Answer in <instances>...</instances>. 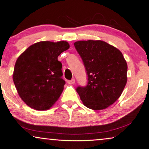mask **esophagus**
Returning a JSON list of instances; mask_svg holds the SVG:
<instances>
[{
  "mask_svg": "<svg viewBox=\"0 0 149 149\" xmlns=\"http://www.w3.org/2000/svg\"><path fill=\"white\" fill-rule=\"evenodd\" d=\"M68 84H75V82H76V81H75V79H71V80H68Z\"/></svg>",
  "mask_w": 149,
  "mask_h": 149,
  "instance_id": "1",
  "label": "esophagus"
}]
</instances>
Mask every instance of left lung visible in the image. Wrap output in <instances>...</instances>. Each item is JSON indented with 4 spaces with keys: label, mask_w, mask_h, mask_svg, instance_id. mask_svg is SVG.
I'll return each mask as SVG.
<instances>
[{
    "label": "left lung",
    "mask_w": 149,
    "mask_h": 149,
    "mask_svg": "<svg viewBox=\"0 0 149 149\" xmlns=\"http://www.w3.org/2000/svg\"><path fill=\"white\" fill-rule=\"evenodd\" d=\"M88 75V84L76 91L83 104L94 110L106 109L121 95L127 84V64L119 49L101 40L74 43Z\"/></svg>",
    "instance_id": "left-lung-1"
}]
</instances>
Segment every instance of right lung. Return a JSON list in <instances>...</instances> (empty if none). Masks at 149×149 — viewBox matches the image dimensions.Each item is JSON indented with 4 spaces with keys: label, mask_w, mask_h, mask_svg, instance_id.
Masks as SVG:
<instances>
[{
    "label": "right lung",
    "mask_w": 149,
    "mask_h": 149,
    "mask_svg": "<svg viewBox=\"0 0 149 149\" xmlns=\"http://www.w3.org/2000/svg\"><path fill=\"white\" fill-rule=\"evenodd\" d=\"M69 48L68 42L40 41L29 46L15 62L13 80L19 96L30 108L47 110L64 89L62 64L58 56Z\"/></svg>",
    "instance_id": "1"
}]
</instances>
